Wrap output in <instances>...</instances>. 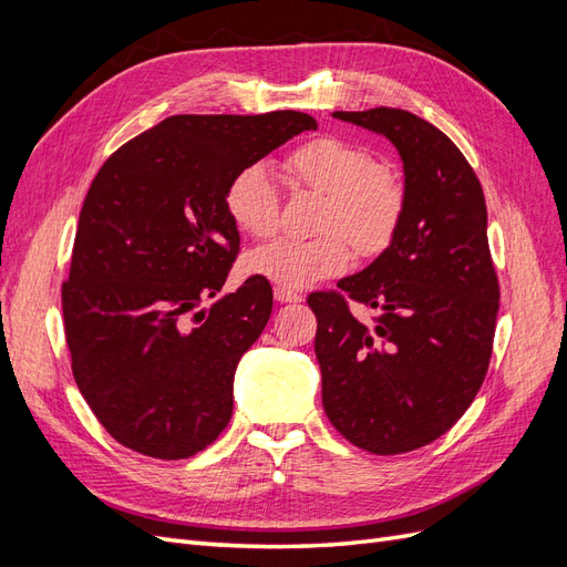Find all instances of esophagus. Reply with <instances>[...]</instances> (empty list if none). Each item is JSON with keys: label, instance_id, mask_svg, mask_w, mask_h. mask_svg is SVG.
<instances>
[{"label": "esophagus", "instance_id": "1", "mask_svg": "<svg viewBox=\"0 0 567 567\" xmlns=\"http://www.w3.org/2000/svg\"><path fill=\"white\" fill-rule=\"evenodd\" d=\"M274 298L277 302H302V296L296 293V290H288V288H274Z\"/></svg>", "mask_w": 567, "mask_h": 567}]
</instances>
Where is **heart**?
Segmentation results:
<instances>
[{
	"mask_svg": "<svg viewBox=\"0 0 567 567\" xmlns=\"http://www.w3.org/2000/svg\"><path fill=\"white\" fill-rule=\"evenodd\" d=\"M286 173L323 196L317 238H279L246 255L244 267L279 288H307L338 277L362 257L383 252L398 236L406 210V186L390 165L373 163L371 153L338 136H317L298 146L284 163ZM225 208L234 227L265 238L279 227V194L265 165H248L231 177Z\"/></svg>",
	"mask_w": 567,
	"mask_h": 567,
	"instance_id": "b5f03b06",
	"label": "heart"
}]
</instances>
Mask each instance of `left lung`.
<instances>
[{"label":"left lung","instance_id":"left-lung-1","mask_svg":"<svg viewBox=\"0 0 567 567\" xmlns=\"http://www.w3.org/2000/svg\"><path fill=\"white\" fill-rule=\"evenodd\" d=\"M333 117L398 148L406 210L367 269L307 298L321 402L354 447L402 454L447 433L485 381L499 312L485 194L456 144L427 120L388 106ZM348 297L377 317L354 320Z\"/></svg>","mask_w":567,"mask_h":567}]
</instances>
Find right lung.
Here are the masks:
<instances>
[{"label":"right lung","instance_id":"obj_1","mask_svg":"<svg viewBox=\"0 0 567 567\" xmlns=\"http://www.w3.org/2000/svg\"><path fill=\"white\" fill-rule=\"evenodd\" d=\"M317 120L173 115L101 165L82 203L63 326L75 383L123 447L188 458L225 431L238 359L271 315V286L227 281L241 236L225 208L231 177Z\"/></svg>","mask_w":567,"mask_h":567}]
</instances>
